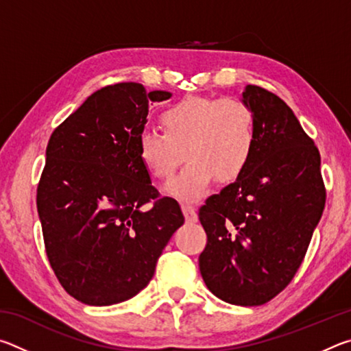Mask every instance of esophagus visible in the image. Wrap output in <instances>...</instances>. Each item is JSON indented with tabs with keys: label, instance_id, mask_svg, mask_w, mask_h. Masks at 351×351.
<instances>
[{
	"label": "esophagus",
	"instance_id": "34e87169",
	"mask_svg": "<svg viewBox=\"0 0 351 351\" xmlns=\"http://www.w3.org/2000/svg\"><path fill=\"white\" fill-rule=\"evenodd\" d=\"M182 213H184V217H186V221H189V223L197 221L198 217H197V209H195V206L189 204V203L182 204Z\"/></svg>",
	"mask_w": 351,
	"mask_h": 351
}]
</instances>
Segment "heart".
Listing matches in <instances>:
<instances>
[{
	"instance_id": "b5f03b06",
	"label": "heart",
	"mask_w": 351,
	"mask_h": 351,
	"mask_svg": "<svg viewBox=\"0 0 351 351\" xmlns=\"http://www.w3.org/2000/svg\"><path fill=\"white\" fill-rule=\"evenodd\" d=\"M162 132L145 130L136 139L138 158L152 176L169 180L184 161L189 162L165 186L170 197L195 201L209 192L213 181L239 178L255 148V114L234 97H186L159 116Z\"/></svg>"
}]
</instances>
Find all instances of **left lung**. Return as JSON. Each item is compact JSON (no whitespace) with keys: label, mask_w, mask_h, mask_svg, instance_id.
Listing matches in <instances>:
<instances>
[{"label":"left lung","mask_w":351,"mask_h":351,"mask_svg":"<svg viewBox=\"0 0 351 351\" xmlns=\"http://www.w3.org/2000/svg\"><path fill=\"white\" fill-rule=\"evenodd\" d=\"M255 148L237 181L206 199L199 255L206 287L240 306L263 305L293 280L325 207L320 154L293 110L265 88L247 85Z\"/></svg>","instance_id":"1"}]
</instances>
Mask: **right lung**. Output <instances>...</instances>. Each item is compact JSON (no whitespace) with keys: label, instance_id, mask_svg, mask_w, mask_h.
I'll return each instance as SVG.
<instances>
[{"label":"right lung","instance_id":"obj_1","mask_svg":"<svg viewBox=\"0 0 351 351\" xmlns=\"http://www.w3.org/2000/svg\"><path fill=\"white\" fill-rule=\"evenodd\" d=\"M170 96L134 82L108 85L47 142L37 187L46 255L64 291L82 304H119L144 289L184 223L180 204L152 186L136 145L148 104Z\"/></svg>","mask_w":351,"mask_h":351}]
</instances>
